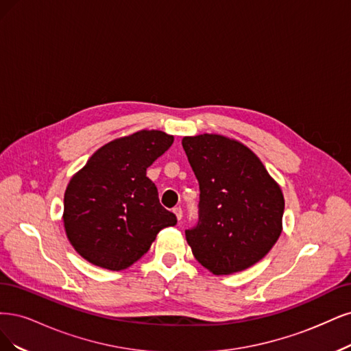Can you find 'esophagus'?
Masks as SVG:
<instances>
[{
	"label": "esophagus",
	"mask_w": 351,
	"mask_h": 351,
	"mask_svg": "<svg viewBox=\"0 0 351 351\" xmlns=\"http://www.w3.org/2000/svg\"><path fill=\"white\" fill-rule=\"evenodd\" d=\"M173 213H175V216H176V219H178V220H180V219L184 217V211H182V208H180V207L173 208Z\"/></svg>",
	"instance_id": "34e87169"
}]
</instances>
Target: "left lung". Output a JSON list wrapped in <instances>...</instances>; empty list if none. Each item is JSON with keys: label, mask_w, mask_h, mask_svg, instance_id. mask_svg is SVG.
<instances>
[{"label": "left lung", "mask_w": 351, "mask_h": 351, "mask_svg": "<svg viewBox=\"0 0 351 351\" xmlns=\"http://www.w3.org/2000/svg\"><path fill=\"white\" fill-rule=\"evenodd\" d=\"M182 147L199 184L198 223L185 230L192 254L216 276L252 267L281 234L280 185L251 149L224 135L184 137Z\"/></svg>", "instance_id": "8db88e82"}]
</instances>
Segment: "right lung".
Listing matches in <instances>:
<instances>
[{
    "mask_svg": "<svg viewBox=\"0 0 351 351\" xmlns=\"http://www.w3.org/2000/svg\"><path fill=\"white\" fill-rule=\"evenodd\" d=\"M173 135L143 130L105 144L70 180L64 228L74 250L93 265L121 271L150 250L157 233L176 224L162 207L147 167Z\"/></svg>",
    "mask_w": 351,
    "mask_h": 351,
    "instance_id": "obj_1",
    "label": "right lung"
}]
</instances>
